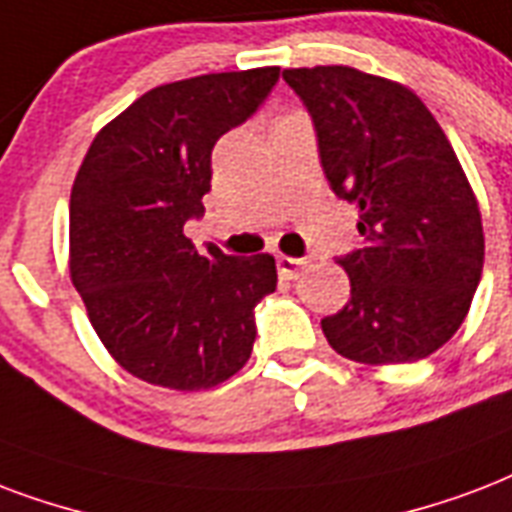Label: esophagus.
<instances>
[{
  "label": "esophagus",
  "mask_w": 512,
  "mask_h": 512,
  "mask_svg": "<svg viewBox=\"0 0 512 512\" xmlns=\"http://www.w3.org/2000/svg\"><path fill=\"white\" fill-rule=\"evenodd\" d=\"M276 268L282 273L284 279H298L303 268H306V260L303 257H284L279 255L276 257Z\"/></svg>",
  "instance_id": "esophagus-1"
}]
</instances>
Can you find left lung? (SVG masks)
<instances>
[{
    "label": "left lung",
    "mask_w": 512,
    "mask_h": 512,
    "mask_svg": "<svg viewBox=\"0 0 512 512\" xmlns=\"http://www.w3.org/2000/svg\"><path fill=\"white\" fill-rule=\"evenodd\" d=\"M317 134L333 193L360 209L362 244L338 257L349 303L322 319L338 354L403 365L438 351L467 317L483 225L451 142L403 85L351 66L284 69Z\"/></svg>",
    "instance_id": "left-lung-1"
}]
</instances>
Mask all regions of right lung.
Masks as SVG:
<instances>
[{
    "mask_svg": "<svg viewBox=\"0 0 512 512\" xmlns=\"http://www.w3.org/2000/svg\"><path fill=\"white\" fill-rule=\"evenodd\" d=\"M279 66L152 88L93 139L69 201L72 282L93 330L131 376L212 389L247 365L255 308L276 290L271 255L206 252L185 236L212 190V147L247 123Z\"/></svg>",
    "mask_w": 512,
    "mask_h": 512,
    "instance_id": "add662e5",
    "label": "right lung"
}]
</instances>
